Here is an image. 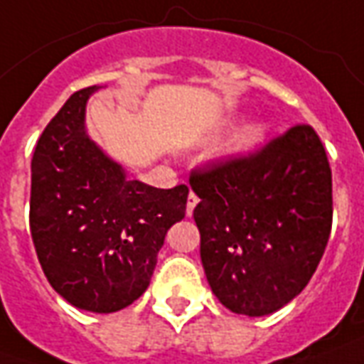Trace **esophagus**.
Returning <instances> with one entry per match:
<instances>
[{
    "label": "esophagus",
    "instance_id": "34e87169",
    "mask_svg": "<svg viewBox=\"0 0 364 364\" xmlns=\"http://www.w3.org/2000/svg\"><path fill=\"white\" fill-rule=\"evenodd\" d=\"M197 203H199V197L195 193H189V197H187V217L193 215V208L197 207Z\"/></svg>",
    "mask_w": 364,
    "mask_h": 364
}]
</instances>
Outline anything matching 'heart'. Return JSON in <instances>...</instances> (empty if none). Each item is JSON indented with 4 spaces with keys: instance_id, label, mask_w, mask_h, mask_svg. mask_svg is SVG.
I'll return each instance as SVG.
<instances>
[{
    "instance_id": "heart-1",
    "label": "heart",
    "mask_w": 364,
    "mask_h": 364,
    "mask_svg": "<svg viewBox=\"0 0 364 364\" xmlns=\"http://www.w3.org/2000/svg\"><path fill=\"white\" fill-rule=\"evenodd\" d=\"M262 132H264L262 126H248V128H244L242 132L236 136L235 147L236 149H244V147L254 146V144L262 138Z\"/></svg>"
}]
</instances>
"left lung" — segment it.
<instances>
[{
  "instance_id": "left-lung-1",
  "label": "left lung",
  "mask_w": 364,
  "mask_h": 364,
  "mask_svg": "<svg viewBox=\"0 0 364 364\" xmlns=\"http://www.w3.org/2000/svg\"><path fill=\"white\" fill-rule=\"evenodd\" d=\"M189 185L200 199V262L223 306L260 317L306 288L333 223L331 167L309 124L195 167Z\"/></svg>"
}]
</instances>
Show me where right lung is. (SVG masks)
<instances>
[{"mask_svg":"<svg viewBox=\"0 0 364 364\" xmlns=\"http://www.w3.org/2000/svg\"><path fill=\"white\" fill-rule=\"evenodd\" d=\"M75 92L43 129L31 159L29 226L41 268L68 304L120 311L149 286L167 230L185 217L187 185L129 181L86 136V100Z\"/></svg>","mask_w":364,"mask_h":364,"instance_id":"add662e5","label":"right lung"}]
</instances>
